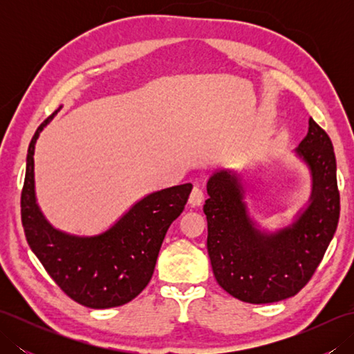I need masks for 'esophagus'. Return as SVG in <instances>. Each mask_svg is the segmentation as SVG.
Instances as JSON below:
<instances>
[{
    "instance_id": "1",
    "label": "esophagus",
    "mask_w": 354,
    "mask_h": 354,
    "mask_svg": "<svg viewBox=\"0 0 354 354\" xmlns=\"http://www.w3.org/2000/svg\"><path fill=\"white\" fill-rule=\"evenodd\" d=\"M202 201H204V190H202L199 185H194L192 193H190L189 202L193 207H198V205L202 204Z\"/></svg>"
}]
</instances>
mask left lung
<instances>
[{
  "mask_svg": "<svg viewBox=\"0 0 354 354\" xmlns=\"http://www.w3.org/2000/svg\"><path fill=\"white\" fill-rule=\"evenodd\" d=\"M295 152L312 175L309 205L289 227L275 232L255 227L234 173L216 171L207 183L204 213L213 274L221 288L240 301L266 304L297 295L333 239L341 205L332 140L310 118L309 132Z\"/></svg>",
  "mask_w": 354,
  "mask_h": 354,
  "instance_id": "left-lung-1",
  "label": "left lung"
}]
</instances>
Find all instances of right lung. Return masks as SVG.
Instances as JSON below:
<instances>
[{
    "instance_id": "add662e5",
    "label": "right lung",
    "mask_w": 354,
    "mask_h": 354,
    "mask_svg": "<svg viewBox=\"0 0 354 354\" xmlns=\"http://www.w3.org/2000/svg\"><path fill=\"white\" fill-rule=\"evenodd\" d=\"M57 111L37 127L28 146L21 193L26 239L48 275L74 301L91 309L123 306L149 284L165 232L184 212L193 185L147 194L99 236H71L53 228L36 204L33 155L37 137Z\"/></svg>"
}]
</instances>
